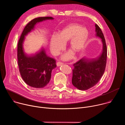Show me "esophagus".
Segmentation results:
<instances>
[{"instance_id":"obj_1","label":"esophagus","mask_w":125,"mask_h":125,"mask_svg":"<svg viewBox=\"0 0 125 125\" xmlns=\"http://www.w3.org/2000/svg\"><path fill=\"white\" fill-rule=\"evenodd\" d=\"M63 64V63L62 62H58L57 63V66H61V65H62Z\"/></svg>"}]
</instances>
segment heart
Segmentation results:
<instances>
[{"label":"heart","mask_w":125,"mask_h":125,"mask_svg":"<svg viewBox=\"0 0 125 125\" xmlns=\"http://www.w3.org/2000/svg\"><path fill=\"white\" fill-rule=\"evenodd\" d=\"M88 31L86 28L76 24H70L66 26L58 34H53L51 38L50 47L53 54L58 55L65 47V43L70 40V47L76 52L82 51L86 43ZM73 54L69 51L63 55L62 59L67 60L72 58Z\"/></svg>","instance_id":"obj_1"}]
</instances>
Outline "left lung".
<instances>
[{"instance_id": "1", "label": "left lung", "mask_w": 125, "mask_h": 125, "mask_svg": "<svg viewBox=\"0 0 125 125\" xmlns=\"http://www.w3.org/2000/svg\"><path fill=\"white\" fill-rule=\"evenodd\" d=\"M95 36L101 39L102 50L96 58L83 57L74 63L72 82L80 90L85 91L94 86L103 76L106 65L107 47L101 30L95 24Z\"/></svg>"}]
</instances>
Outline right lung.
I'll return each mask as SVG.
<instances>
[{"label": "right lung", "mask_w": 125, "mask_h": 125, "mask_svg": "<svg viewBox=\"0 0 125 125\" xmlns=\"http://www.w3.org/2000/svg\"><path fill=\"white\" fill-rule=\"evenodd\" d=\"M53 19L54 18L51 17H42L31 21L25 27L18 43V64L21 76L27 84L34 88H43L48 83L52 71L56 67V60L48 56L43 47L35 54H27L23 43L26 35L34 30L37 23Z\"/></svg>", "instance_id": "obj_1"}]
</instances>
